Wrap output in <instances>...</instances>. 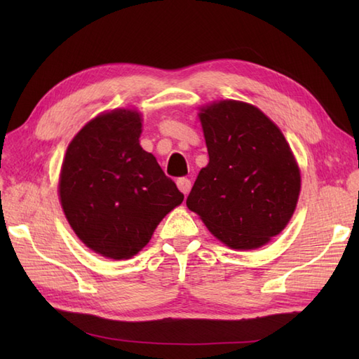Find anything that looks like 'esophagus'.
<instances>
[{"label":"esophagus","instance_id":"1","mask_svg":"<svg viewBox=\"0 0 359 359\" xmlns=\"http://www.w3.org/2000/svg\"><path fill=\"white\" fill-rule=\"evenodd\" d=\"M177 187L182 193L185 196L189 193V189H191V180L187 179V177H179L177 179Z\"/></svg>","mask_w":359,"mask_h":359}]
</instances>
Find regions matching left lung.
Listing matches in <instances>:
<instances>
[{
  "instance_id": "1",
  "label": "left lung",
  "mask_w": 359,
  "mask_h": 359,
  "mask_svg": "<svg viewBox=\"0 0 359 359\" xmlns=\"http://www.w3.org/2000/svg\"><path fill=\"white\" fill-rule=\"evenodd\" d=\"M210 162L187 199L208 230L234 250L262 247L288 224L301 189L285 137L255 106L212 103L199 114Z\"/></svg>"
}]
</instances>
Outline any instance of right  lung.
Instances as JSON below:
<instances>
[{
  "instance_id": "add662e5",
  "label": "right lung",
  "mask_w": 359,
  "mask_h": 359,
  "mask_svg": "<svg viewBox=\"0 0 359 359\" xmlns=\"http://www.w3.org/2000/svg\"><path fill=\"white\" fill-rule=\"evenodd\" d=\"M140 114L117 109L90 120L74 137L60 174L67 222L86 247L129 259L184 201L156 157L139 143Z\"/></svg>"
}]
</instances>
